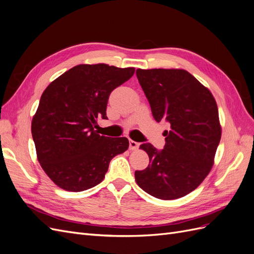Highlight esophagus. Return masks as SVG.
Wrapping results in <instances>:
<instances>
[{
	"instance_id": "1",
	"label": "esophagus",
	"mask_w": 254,
	"mask_h": 254,
	"mask_svg": "<svg viewBox=\"0 0 254 254\" xmlns=\"http://www.w3.org/2000/svg\"><path fill=\"white\" fill-rule=\"evenodd\" d=\"M139 146H140V144L137 143V142L132 141V140L129 141V148H130V150H135V149L139 148Z\"/></svg>"
}]
</instances>
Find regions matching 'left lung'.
Returning <instances> with one entry per match:
<instances>
[{
  "label": "left lung",
  "instance_id": "1",
  "mask_svg": "<svg viewBox=\"0 0 254 254\" xmlns=\"http://www.w3.org/2000/svg\"><path fill=\"white\" fill-rule=\"evenodd\" d=\"M136 77L147 97L153 118L171 124L165 146L150 143L148 167L135 171V181L146 193L163 200L188 195L199 187L214 163L221 137L218 108L210 90L180 68H137Z\"/></svg>",
  "mask_w": 254,
  "mask_h": 254
}]
</instances>
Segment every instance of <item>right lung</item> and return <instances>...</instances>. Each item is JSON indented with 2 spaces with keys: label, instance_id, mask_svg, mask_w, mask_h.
Returning a JSON list of instances; mask_svg holds the SVG:
<instances>
[{
  "label": "right lung",
  "instance_id": "obj_1",
  "mask_svg": "<svg viewBox=\"0 0 254 254\" xmlns=\"http://www.w3.org/2000/svg\"><path fill=\"white\" fill-rule=\"evenodd\" d=\"M134 67L79 64L52 81L32 122L37 158L51 180L68 191L101 183L113 157L129 147L127 137L99 135L111 92L132 77Z\"/></svg>",
  "mask_w": 254,
  "mask_h": 254
}]
</instances>
